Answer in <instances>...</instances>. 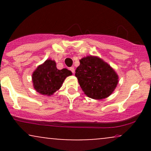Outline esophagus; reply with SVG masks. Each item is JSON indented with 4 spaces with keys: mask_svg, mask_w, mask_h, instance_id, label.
Instances as JSON below:
<instances>
[{
    "mask_svg": "<svg viewBox=\"0 0 151 151\" xmlns=\"http://www.w3.org/2000/svg\"><path fill=\"white\" fill-rule=\"evenodd\" d=\"M70 70L71 71V72H72V73H74V67H70Z\"/></svg>",
    "mask_w": 151,
    "mask_h": 151,
    "instance_id": "obj_1",
    "label": "esophagus"
}]
</instances>
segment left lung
<instances>
[{
  "instance_id": "8db88e82",
  "label": "left lung",
  "mask_w": 151,
  "mask_h": 151,
  "mask_svg": "<svg viewBox=\"0 0 151 151\" xmlns=\"http://www.w3.org/2000/svg\"><path fill=\"white\" fill-rule=\"evenodd\" d=\"M79 62L75 76L86 96L93 99L110 96L119 82V77L110 65L95 56H87Z\"/></svg>"
}]
</instances>
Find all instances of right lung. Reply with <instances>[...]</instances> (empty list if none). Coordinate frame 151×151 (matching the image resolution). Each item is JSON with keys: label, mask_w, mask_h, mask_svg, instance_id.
<instances>
[{"label": "right lung", "mask_w": 151, "mask_h": 151, "mask_svg": "<svg viewBox=\"0 0 151 151\" xmlns=\"http://www.w3.org/2000/svg\"><path fill=\"white\" fill-rule=\"evenodd\" d=\"M72 74L67 69L58 70L54 60H47L38 66L32 74L33 86L41 94L50 96L61 87L66 77Z\"/></svg>", "instance_id": "add662e5"}]
</instances>
